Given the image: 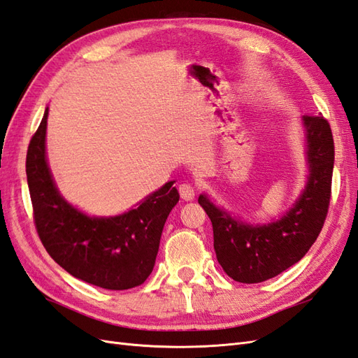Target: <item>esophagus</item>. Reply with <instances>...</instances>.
<instances>
[{"label":"esophagus","mask_w":358,"mask_h":358,"mask_svg":"<svg viewBox=\"0 0 358 358\" xmlns=\"http://www.w3.org/2000/svg\"><path fill=\"white\" fill-rule=\"evenodd\" d=\"M179 194L185 201L194 200V197H196V188L192 187L191 183H188V182L180 183V185H179Z\"/></svg>","instance_id":"esophagus-1"}]
</instances>
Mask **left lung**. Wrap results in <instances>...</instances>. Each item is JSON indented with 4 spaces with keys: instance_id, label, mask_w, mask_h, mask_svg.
<instances>
[{
    "instance_id": "1",
    "label": "left lung",
    "mask_w": 358,
    "mask_h": 358,
    "mask_svg": "<svg viewBox=\"0 0 358 358\" xmlns=\"http://www.w3.org/2000/svg\"><path fill=\"white\" fill-rule=\"evenodd\" d=\"M310 167L301 197L275 223L251 226L231 218L206 196L200 206L214 229V248L224 273L239 283H260L301 260L320 236L331 199L334 141L322 115H303Z\"/></svg>"
}]
</instances>
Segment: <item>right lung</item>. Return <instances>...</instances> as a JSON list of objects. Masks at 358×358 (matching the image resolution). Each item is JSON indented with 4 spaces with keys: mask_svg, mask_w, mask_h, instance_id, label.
Masks as SVG:
<instances>
[{
    "mask_svg": "<svg viewBox=\"0 0 358 358\" xmlns=\"http://www.w3.org/2000/svg\"><path fill=\"white\" fill-rule=\"evenodd\" d=\"M48 108L27 150L37 235L50 256L73 277L111 291L140 286L150 275L164 224L179 201L173 182L153 192L137 209L119 217H87L55 188L45 157Z\"/></svg>",
    "mask_w": 358,
    "mask_h": 358,
    "instance_id": "right-lung-1",
    "label": "right lung"
}]
</instances>
